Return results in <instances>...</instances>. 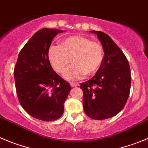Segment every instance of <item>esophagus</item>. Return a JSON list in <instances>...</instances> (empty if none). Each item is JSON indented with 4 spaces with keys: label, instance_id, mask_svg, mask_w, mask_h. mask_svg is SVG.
<instances>
[{
    "label": "esophagus",
    "instance_id": "1",
    "mask_svg": "<svg viewBox=\"0 0 148 148\" xmlns=\"http://www.w3.org/2000/svg\"><path fill=\"white\" fill-rule=\"evenodd\" d=\"M78 85H79V84H78V83H73V82L70 83V86H71V87H75V86H78Z\"/></svg>",
    "mask_w": 148,
    "mask_h": 148
}]
</instances>
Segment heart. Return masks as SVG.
Wrapping results in <instances>:
<instances>
[{"instance_id": "heart-1", "label": "heart", "mask_w": 148, "mask_h": 148, "mask_svg": "<svg viewBox=\"0 0 148 148\" xmlns=\"http://www.w3.org/2000/svg\"><path fill=\"white\" fill-rule=\"evenodd\" d=\"M104 56L105 51L101 43L81 36L67 38L60 45L50 46L48 51L49 62L57 73H62L72 59L73 64L63 75L70 81L97 73L102 65Z\"/></svg>"}]
</instances>
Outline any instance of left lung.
<instances>
[{
    "instance_id": "8db88e82",
    "label": "left lung",
    "mask_w": 148,
    "mask_h": 148,
    "mask_svg": "<svg viewBox=\"0 0 148 148\" xmlns=\"http://www.w3.org/2000/svg\"><path fill=\"white\" fill-rule=\"evenodd\" d=\"M96 34L105 51L100 68L94 77L81 83L83 106L85 113L94 120H103L117 115L124 108L131 88L129 62L120 48L106 33Z\"/></svg>"
}]
</instances>
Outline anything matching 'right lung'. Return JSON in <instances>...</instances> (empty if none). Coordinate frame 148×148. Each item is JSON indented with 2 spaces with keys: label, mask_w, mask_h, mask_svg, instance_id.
Segmentation results:
<instances>
[{
  "label": "right lung",
  "mask_w": 148,
  "mask_h": 148,
  "mask_svg": "<svg viewBox=\"0 0 148 148\" xmlns=\"http://www.w3.org/2000/svg\"><path fill=\"white\" fill-rule=\"evenodd\" d=\"M64 30L43 28L35 33L18 56L14 80L19 103L33 118L52 121L64 112L71 88L53 70L48 51L53 38Z\"/></svg>",
  "instance_id": "add662e5"
}]
</instances>
